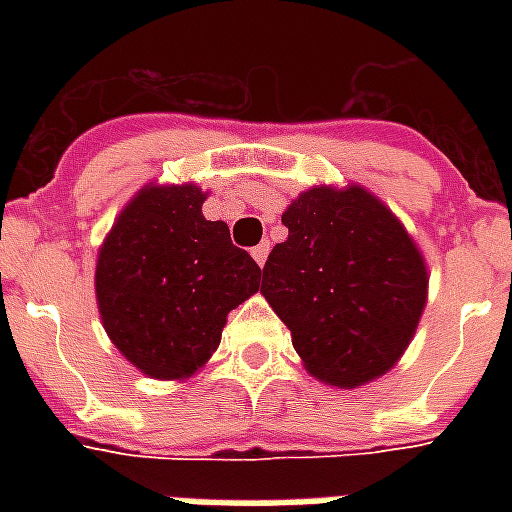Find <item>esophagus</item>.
Returning <instances> with one entry per match:
<instances>
[{"label": "esophagus", "mask_w": 512, "mask_h": 512, "mask_svg": "<svg viewBox=\"0 0 512 512\" xmlns=\"http://www.w3.org/2000/svg\"><path fill=\"white\" fill-rule=\"evenodd\" d=\"M252 257H255L257 266H263V263H266V257H268V241H263V244H257L255 249H252Z\"/></svg>", "instance_id": "esophagus-1"}]
</instances>
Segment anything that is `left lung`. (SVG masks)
<instances>
[{
	"mask_svg": "<svg viewBox=\"0 0 512 512\" xmlns=\"http://www.w3.org/2000/svg\"><path fill=\"white\" fill-rule=\"evenodd\" d=\"M260 293L307 373L356 389L403 356L428 301V266L395 213L362 186H312L282 213Z\"/></svg>",
	"mask_w": 512,
	"mask_h": 512,
	"instance_id": "obj_1",
	"label": "left lung"
}]
</instances>
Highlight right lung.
Wrapping results in <instances>:
<instances>
[{"instance_id":"1","label":"right lung","mask_w":512,"mask_h":512,"mask_svg":"<svg viewBox=\"0 0 512 512\" xmlns=\"http://www.w3.org/2000/svg\"><path fill=\"white\" fill-rule=\"evenodd\" d=\"M194 183H150L98 249L95 299L117 351L150 378L175 381L219 348L227 312L260 290V266L202 216Z\"/></svg>"}]
</instances>
